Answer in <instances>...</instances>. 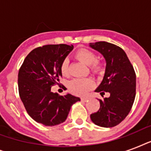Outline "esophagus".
Listing matches in <instances>:
<instances>
[{"label":"esophagus","mask_w":151,"mask_h":151,"mask_svg":"<svg viewBox=\"0 0 151 151\" xmlns=\"http://www.w3.org/2000/svg\"><path fill=\"white\" fill-rule=\"evenodd\" d=\"M88 99V97H82V98H81V100H82L83 102H86Z\"/></svg>","instance_id":"esophagus-1"}]
</instances>
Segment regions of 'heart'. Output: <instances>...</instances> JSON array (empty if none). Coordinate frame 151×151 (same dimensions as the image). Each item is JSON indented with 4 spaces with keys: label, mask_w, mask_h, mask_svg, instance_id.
<instances>
[{
    "label": "heart",
    "mask_w": 151,
    "mask_h": 151,
    "mask_svg": "<svg viewBox=\"0 0 151 151\" xmlns=\"http://www.w3.org/2000/svg\"><path fill=\"white\" fill-rule=\"evenodd\" d=\"M75 57L85 65L89 66L91 72L95 74H102L105 70V64L97 59L96 53L86 48H81L75 53ZM60 71L63 76L68 75V60L65 59L62 62ZM93 86V81L89 78H75L69 83V88L77 95H85Z\"/></svg>",
    "instance_id": "b5f03b06"
}]
</instances>
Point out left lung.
Listing matches in <instances>:
<instances>
[{
	"instance_id": "8db88e82",
	"label": "left lung",
	"mask_w": 151,
	"mask_h": 151,
	"mask_svg": "<svg viewBox=\"0 0 151 151\" xmlns=\"http://www.w3.org/2000/svg\"><path fill=\"white\" fill-rule=\"evenodd\" d=\"M89 46L105 58L106 66L103 79L96 92L110 96L99 99V110L90 115L95 124L111 128L120 124L129 114L136 97V77L132 65L122 48L106 41Z\"/></svg>"
}]
</instances>
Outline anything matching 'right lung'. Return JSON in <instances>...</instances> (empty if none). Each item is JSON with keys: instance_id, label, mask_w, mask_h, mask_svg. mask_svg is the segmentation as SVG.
I'll list each match as a JSON object with an SVG mask.
<instances>
[{"instance_id": "add662e5", "label": "right lung", "mask_w": 151, "mask_h": 151, "mask_svg": "<svg viewBox=\"0 0 151 151\" xmlns=\"http://www.w3.org/2000/svg\"><path fill=\"white\" fill-rule=\"evenodd\" d=\"M73 48V45L64 44L34 48L19 70V93L25 109L35 122L45 126L65 122L71 106L80 101L69 93L59 96L51 91L53 85H59L62 62Z\"/></svg>"}]
</instances>
